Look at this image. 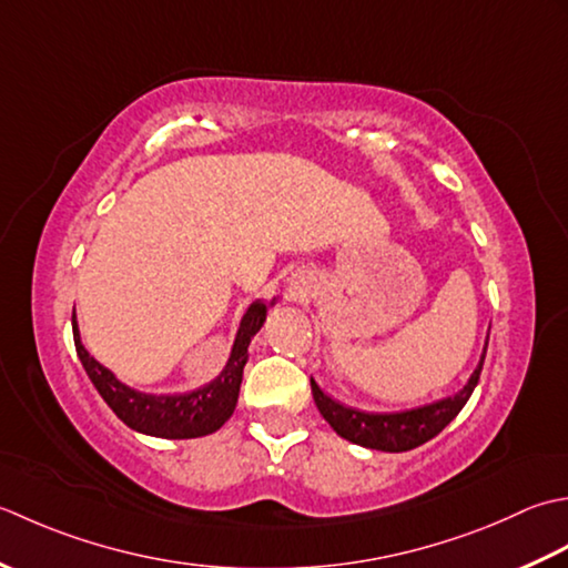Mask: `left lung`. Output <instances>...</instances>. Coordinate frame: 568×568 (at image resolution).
Wrapping results in <instances>:
<instances>
[{
	"instance_id": "8db88e82",
	"label": "left lung",
	"mask_w": 568,
	"mask_h": 568,
	"mask_svg": "<svg viewBox=\"0 0 568 568\" xmlns=\"http://www.w3.org/2000/svg\"><path fill=\"white\" fill-rule=\"evenodd\" d=\"M485 353H488V341H485L478 367L473 369L466 387L456 392L454 397H444L438 402L424 404V407L407 409V412L377 414V412H361V409L345 407V404L331 399L326 392L316 385L314 377H311V392H314V402L321 416L333 426L335 434L348 438V442L357 446L399 454V450H412L416 446L426 444L429 438L442 434L446 426L456 419L458 412L466 407L473 389L478 385Z\"/></svg>"
}]
</instances>
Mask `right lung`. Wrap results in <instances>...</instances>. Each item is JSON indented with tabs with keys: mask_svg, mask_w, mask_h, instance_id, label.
Returning <instances> with one entry per match:
<instances>
[{
	"mask_svg": "<svg viewBox=\"0 0 568 568\" xmlns=\"http://www.w3.org/2000/svg\"><path fill=\"white\" fill-rule=\"evenodd\" d=\"M270 306H274V301ZM267 321V304L264 301H254L250 304L247 314L242 316L240 328L235 335L233 351H230L227 363L213 382L207 385L183 392V395H144L132 387L122 385L105 365H100L92 357L85 345L80 343V331L75 321L73 308V338L80 363H83L85 373L92 385L100 392V397L108 402V407L120 416V419L130 426V429L159 436V438H199L217 432L230 416L235 412L242 369L247 363V348L254 333L262 328Z\"/></svg>",
	"mask_w": 568,
	"mask_h": 568,
	"instance_id": "1",
	"label": "right lung"
}]
</instances>
